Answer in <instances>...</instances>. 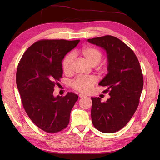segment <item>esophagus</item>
<instances>
[{"label": "esophagus", "instance_id": "1", "mask_svg": "<svg viewBox=\"0 0 160 160\" xmlns=\"http://www.w3.org/2000/svg\"><path fill=\"white\" fill-rule=\"evenodd\" d=\"M79 97L80 98H86V96L85 95H83V94H79Z\"/></svg>", "mask_w": 160, "mask_h": 160}]
</instances>
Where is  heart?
<instances>
[{"mask_svg":"<svg viewBox=\"0 0 160 160\" xmlns=\"http://www.w3.org/2000/svg\"><path fill=\"white\" fill-rule=\"evenodd\" d=\"M80 54L86 61L92 66L98 65L102 59V54L98 49L91 47H84L80 51ZM73 61V55L69 54L65 57L62 61V71L65 74H70L72 72V63ZM96 80L92 76L78 77L72 82L71 85L75 90L81 93H87L93 88Z\"/></svg>","mask_w":160,"mask_h":160,"instance_id":"obj_1","label":"heart"}]
</instances>
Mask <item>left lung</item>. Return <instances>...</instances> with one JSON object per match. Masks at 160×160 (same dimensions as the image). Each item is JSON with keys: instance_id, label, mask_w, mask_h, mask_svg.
I'll return each mask as SVG.
<instances>
[{"instance_id": "1", "label": "left lung", "mask_w": 160, "mask_h": 160, "mask_svg": "<svg viewBox=\"0 0 160 160\" xmlns=\"http://www.w3.org/2000/svg\"><path fill=\"white\" fill-rule=\"evenodd\" d=\"M91 44L105 50L108 58V73L99 85L106 87L110 98L101 102L91 98V119L99 132H118L126 125L136 111L143 86V75L133 51L119 38L106 35L88 39Z\"/></svg>"}]
</instances>
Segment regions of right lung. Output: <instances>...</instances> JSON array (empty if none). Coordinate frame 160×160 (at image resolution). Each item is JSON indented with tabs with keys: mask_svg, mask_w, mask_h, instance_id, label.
Wrapping results in <instances>:
<instances>
[{
	"mask_svg": "<svg viewBox=\"0 0 160 160\" xmlns=\"http://www.w3.org/2000/svg\"><path fill=\"white\" fill-rule=\"evenodd\" d=\"M80 40H42L32 45L19 62L16 82L23 107L32 122L48 133H57L69 123L78 95L68 92L54 96L62 75V61Z\"/></svg>",
	"mask_w": 160,
	"mask_h": 160,
	"instance_id": "add662e5",
	"label": "right lung"
}]
</instances>
